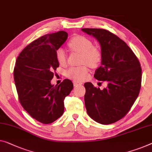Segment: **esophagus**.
Wrapping results in <instances>:
<instances>
[{
  "label": "esophagus",
  "instance_id": "34e87169",
  "mask_svg": "<svg viewBox=\"0 0 152 152\" xmlns=\"http://www.w3.org/2000/svg\"><path fill=\"white\" fill-rule=\"evenodd\" d=\"M73 84H74V87H77V86H78V85H82V83L77 82V81H73Z\"/></svg>",
  "mask_w": 152,
  "mask_h": 152
}]
</instances>
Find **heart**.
<instances>
[{
  "label": "heart",
  "instance_id": "b5f03b06",
  "mask_svg": "<svg viewBox=\"0 0 152 152\" xmlns=\"http://www.w3.org/2000/svg\"><path fill=\"white\" fill-rule=\"evenodd\" d=\"M72 50L82 54L81 64H87L90 67L98 66L102 61V53L94 46L91 40L84 36H76L72 38L68 43ZM56 58L61 65H65L67 61V55L64 50L59 48L56 51ZM89 74V69L86 65L80 67H70L66 71V76L74 80L82 81Z\"/></svg>",
  "mask_w": 152,
  "mask_h": 152
}]
</instances>
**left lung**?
Here are the masks:
<instances>
[{"label":"left lung","instance_id":"8db88e82","mask_svg":"<svg viewBox=\"0 0 152 152\" xmlns=\"http://www.w3.org/2000/svg\"><path fill=\"white\" fill-rule=\"evenodd\" d=\"M99 42L102 65L94 77L106 81L100 89L91 83H85V104L87 114L99 124L107 125L119 121L129 112L139 96L142 71L137 56L123 40L102 28H83Z\"/></svg>","mask_w":152,"mask_h":152}]
</instances>
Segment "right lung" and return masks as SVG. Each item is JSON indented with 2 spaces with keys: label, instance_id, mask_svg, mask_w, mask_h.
Returning a JSON list of instances; mask_svg holds the SVG:
<instances>
[{
  "label": "right lung",
  "instance_id": "add662e5",
  "mask_svg": "<svg viewBox=\"0 0 152 152\" xmlns=\"http://www.w3.org/2000/svg\"><path fill=\"white\" fill-rule=\"evenodd\" d=\"M67 36L63 31L42 36L24 48L15 62L13 76L20 102L33 119L44 124L63 114L65 98L74 87L69 79L59 85L50 83L59 66L56 51Z\"/></svg>",
  "mask_w": 152,
  "mask_h": 152
}]
</instances>
